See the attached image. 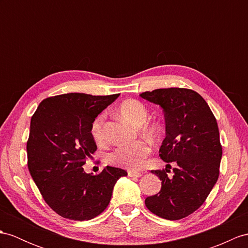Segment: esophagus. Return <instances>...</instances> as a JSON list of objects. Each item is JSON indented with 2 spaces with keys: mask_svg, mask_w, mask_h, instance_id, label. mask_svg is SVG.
<instances>
[{
  "mask_svg": "<svg viewBox=\"0 0 248 248\" xmlns=\"http://www.w3.org/2000/svg\"><path fill=\"white\" fill-rule=\"evenodd\" d=\"M128 177L140 178V177H142V173L141 172H138V171H134V170H129L128 171Z\"/></svg>",
  "mask_w": 248,
  "mask_h": 248,
  "instance_id": "esophagus-1",
  "label": "esophagus"
}]
</instances>
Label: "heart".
<instances>
[{
    "label": "heart",
    "instance_id": "1",
    "mask_svg": "<svg viewBox=\"0 0 248 248\" xmlns=\"http://www.w3.org/2000/svg\"><path fill=\"white\" fill-rule=\"evenodd\" d=\"M119 114L122 119L135 126H141L148 118V111L141 102L137 100H127L119 106ZM105 120L104 114L96 117L90 126V134L95 142L104 140L103 123ZM145 132L153 135L155 127L154 125H147ZM152 152L150 145L145 141H136L130 144L120 145L108 155V162L113 165L121 166L129 170H138L143 165L144 159Z\"/></svg>",
    "mask_w": 248,
    "mask_h": 248
}]
</instances>
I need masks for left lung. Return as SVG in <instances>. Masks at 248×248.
<instances>
[{
    "label": "left lung",
    "mask_w": 248,
    "mask_h": 248,
    "mask_svg": "<svg viewBox=\"0 0 248 248\" xmlns=\"http://www.w3.org/2000/svg\"><path fill=\"white\" fill-rule=\"evenodd\" d=\"M160 105L165 117V139L159 150L165 170H152L162 181L159 194L145 199L153 214L180 220L206 200L219 178L222 146L217 120L198 93L186 88H161L140 94ZM176 165L170 179V163Z\"/></svg>",
    "instance_id": "obj_1"
}]
</instances>
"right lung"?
I'll use <instances>...</instances> for the list:
<instances>
[{
  "mask_svg": "<svg viewBox=\"0 0 248 248\" xmlns=\"http://www.w3.org/2000/svg\"><path fill=\"white\" fill-rule=\"evenodd\" d=\"M120 94L70 93L43 100L30 121L28 170L45 202L58 215L87 221L103 213L117 181L127 172L106 166L99 174L83 165L96 150L93 121Z\"/></svg>",
  "mask_w": 248,
  "mask_h": 248,
  "instance_id": "obj_1",
  "label": "right lung"
}]
</instances>
